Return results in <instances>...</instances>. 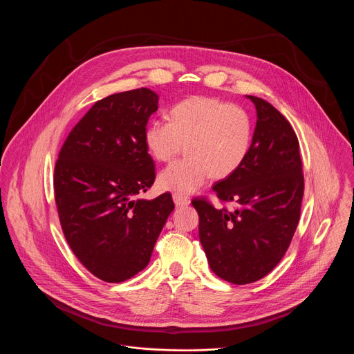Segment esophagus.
I'll return each instance as SVG.
<instances>
[{"mask_svg": "<svg viewBox=\"0 0 354 354\" xmlns=\"http://www.w3.org/2000/svg\"><path fill=\"white\" fill-rule=\"evenodd\" d=\"M172 198H174V203H175L178 207H182V206H187V205H190V198H189V197H186V196H183V194L175 193V194L172 196Z\"/></svg>", "mask_w": 354, "mask_h": 354, "instance_id": "34e87169", "label": "esophagus"}]
</instances>
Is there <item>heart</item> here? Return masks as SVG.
I'll list each match as a JSON object with an SVG mask.
<instances>
[{
  "instance_id": "b5f03b06",
  "label": "heart",
  "mask_w": 354,
  "mask_h": 354,
  "mask_svg": "<svg viewBox=\"0 0 354 354\" xmlns=\"http://www.w3.org/2000/svg\"><path fill=\"white\" fill-rule=\"evenodd\" d=\"M252 142V122L239 106L213 96H193L171 111V120L151 119L144 144L154 160L167 162L182 153L187 158L161 171L162 190L190 193L212 176L224 179L245 162Z\"/></svg>"
}]
</instances>
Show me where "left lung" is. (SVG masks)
I'll list each match as a JSON object with an SVG mask.
<instances>
[{
	"instance_id": "1",
	"label": "left lung",
	"mask_w": 354,
	"mask_h": 354,
	"mask_svg": "<svg viewBox=\"0 0 354 354\" xmlns=\"http://www.w3.org/2000/svg\"><path fill=\"white\" fill-rule=\"evenodd\" d=\"M257 109L249 154L241 168L213 186L236 209H214L194 198L198 238L212 270L234 284L254 283L284 257L299 221L304 176L298 138L265 99L246 95Z\"/></svg>"
}]
</instances>
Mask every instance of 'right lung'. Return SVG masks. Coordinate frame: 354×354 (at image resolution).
<instances>
[{"instance_id":"1","label":"right lung","mask_w":354,"mask_h":354,"mask_svg":"<svg viewBox=\"0 0 354 354\" xmlns=\"http://www.w3.org/2000/svg\"><path fill=\"white\" fill-rule=\"evenodd\" d=\"M148 88L97 100L64 141L55 168V196L64 236L97 279L124 281L149 262L174 212L169 193L136 198L154 183L144 127L158 109Z\"/></svg>"}]
</instances>
